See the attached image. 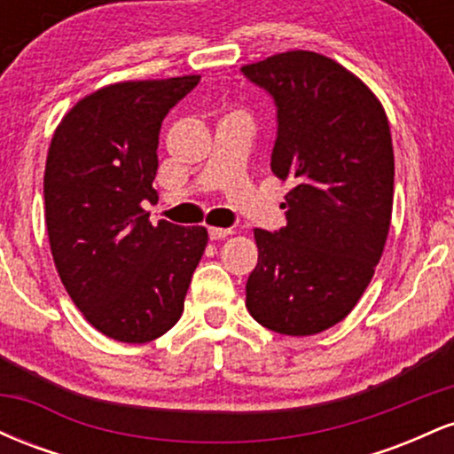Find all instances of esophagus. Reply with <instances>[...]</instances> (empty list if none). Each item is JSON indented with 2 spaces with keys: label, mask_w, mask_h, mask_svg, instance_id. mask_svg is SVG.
Wrapping results in <instances>:
<instances>
[{
  "label": "esophagus",
  "mask_w": 454,
  "mask_h": 454,
  "mask_svg": "<svg viewBox=\"0 0 454 454\" xmlns=\"http://www.w3.org/2000/svg\"><path fill=\"white\" fill-rule=\"evenodd\" d=\"M228 234H232L231 228H209V239H213V241H220V239H226Z\"/></svg>",
  "instance_id": "34e87169"
}]
</instances>
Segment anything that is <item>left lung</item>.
Listing matches in <instances>:
<instances>
[{
	"label": "left lung",
	"instance_id": "1",
	"mask_svg": "<svg viewBox=\"0 0 454 454\" xmlns=\"http://www.w3.org/2000/svg\"><path fill=\"white\" fill-rule=\"evenodd\" d=\"M273 98L270 170L290 181L286 223L254 231L258 264L245 286L254 320L281 335H316L358 303L384 252L395 155L387 113L352 72L311 51L241 67Z\"/></svg>",
	"mask_w": 454,
	"mask_h": 454
}]
</instances>
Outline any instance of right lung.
Wrapping results in <instances>:
<instances>
[{
    "label": "right lung",
    "instance_id": "add662e5",
    "mask_svg": "<svg viewBox=\"0 0 454 454\" xmlns=\"http://www.w3.org/2000/svg\"><path fill=\"white\" fill-rule=\"evenodd\" d=\"M200 76L128 81L82 98L61 119L44 170V217L61 284L111 340H158L184 314L209 234L151 226L164 117Z\"/></svg>",
    "mask_w": 454,
    "mask_h": 454
}]
</instances>
